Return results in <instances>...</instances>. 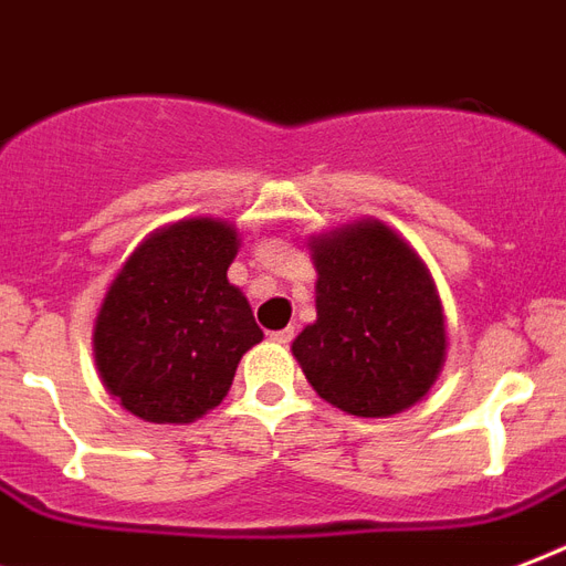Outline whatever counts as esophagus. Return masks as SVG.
I'll list each match as a JSON object with an SVG mask.
<instances>
[{"mask_svg":"<svg viewBox=\"0 0 566 566\" xmlns=\"http://www.w3.org/2000/svg\"><path fill=\"white\" fill-rule=\"evenodd\" d=\"M292 336H295V327H283V331L271 333V339H274L277 345H289L292 343Z\"/></svg>","mask_w":566,"mask_h":566,"instance_id":"34e87169","label":"esophagus"}]
</instances>
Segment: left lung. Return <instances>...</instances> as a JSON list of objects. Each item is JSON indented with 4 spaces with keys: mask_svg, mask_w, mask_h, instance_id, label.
Segmentation results:
<instances>
[{
    "mask_svg": "<svg viewBox=\"0 0 566 566\" xmlns=\"http://www.w3.org/2000/svg\"><path fill=\"white\" fill-rule=\"evenodd\" d=\"M315 322L292 343L310 387L345 413L396 416L422 401L449 352L431 271L384 221L310 235Z\"/></svg>",
    "mask_w": 566,
    "mask_h": 566,
    "instance_id": "obj_1",
    "label": "left lung"
}]
</instances>
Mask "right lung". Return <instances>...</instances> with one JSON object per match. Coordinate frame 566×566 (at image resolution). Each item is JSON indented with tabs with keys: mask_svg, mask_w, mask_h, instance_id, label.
I'll return each mask as SVG.
<instances>
[{
	"mask_svg": "<svg viewBox=\"0 0 566 566\" xmlns=\"http://www.w3.org/2000/svg\"><path fill=\"white\" fill-rule=\"evenodd\" d=\"M235 223L182 218L153 230L108 283L94 318V360L124 410L186 424L230 392L239 360L262 343L260 324L227 269Z\"/></svg>",
	"mask_w": 566,
	"mask_h": 566,
	"instance_id": "obj_1",
	"label": "right lung"
}]
</instances>
